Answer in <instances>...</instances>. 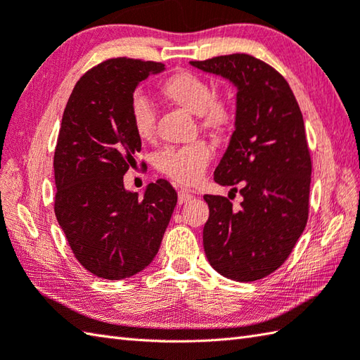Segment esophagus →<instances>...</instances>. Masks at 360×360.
Wrapping results in <instances>:
<instances>
[{
    "mask_svg": "<svg viewBox=\"0 0 360 360\" xmlns=\"http://www.w3.org/2000/svg\"><path fill=\"white\" fill-rule=\"evenodd\" d=\"M190 200H192V193L187 192V190H179V192H178V201H179V204H184V202H187Z\"/></svg>",
    "mask_w": 360,
    "mask_h": 360,
    "instance_id": "34e87169",
    "label": "esophagus"
}]
</instances>
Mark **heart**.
Listing matches in <instances>:
<instances>
[{
  "mask_svg": "<svg viewBox=\"0 0 360 360\" xmlns=\"http://www.w3.org/2000/svg\"><path fill=\"white\" fill-rule=\"evenodd\" d=\"M160 95L174 105L196 114L198 126L214 137H224L234 126L236 109L228 96L215 94L212 86L188 70L167 76L159 86ZM131 123L139 139L151 140L156 132V112L143 96H134L129 108ZM212 159V148L206 140H195L182 146H168L156 156V168L179 186L198 182Z\"/></svg>",
  "mask_w": 360,
  "mask_h": 360,
  "instance_id": "obj_1",
  "label": "heart"
}]
</instances>
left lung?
<instances>
[{
  "mask_svg": "<svg viewBox=\"0 0 360 360\" xmlns=\"http://www.w3.org/2000/svg\"><path fill=\"white\" fill-rule=\"evenodd\" d=\"M190 63L228 77L238 90L236 131L214 181L244 201L236 210L226 196L204 195L209 218L202 245L218 273L251 283L276 271L306 228L312 159L304 120L284 76L255 56Z\"/></svg>",
  "mask_w": 360,
  "mask_h": 360,
  "instance_id": "1",
  "label": "left lung"
}]
</instances>
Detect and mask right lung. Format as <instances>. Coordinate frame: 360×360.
<instances>
[{
    "mask_svg": "<svg viewBox=\"0 0 360 360\" xmlns=\"http://www.w3.org/2000/svg\"><path fill=\"white\" fill-rule=\"evenodd\" d=\"M164 63L114 58L81 76L70 95L54 150V214L84 269L103 279L142 271L158 255L178 202L170 182L145 195L126 192L123 176L142 142L129 108L140 81Z\"/></svg>",
    "mask_w": 360,
    "mask_h": 360,
    "instance_id": "obj_1",
    "label": "right lung"
}]
</instances>
